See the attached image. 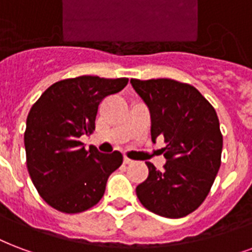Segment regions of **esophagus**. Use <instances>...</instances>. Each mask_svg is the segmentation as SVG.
<instances>
[{
    "instance_id": "esophagus-1",
    "label": "esophagus",
    "mask_w": 252,
    "mask_h": 252,
    "mask_svg": "<svg viewBox=\"0 0 252 252\" xmlns=\"http://www.w3.org/2000/svg\"><path fill=\"white\" fill-rule=\"evenodd\" d=\"M124 162H125V163H126V164H130V163H131V162H133V160L130 159V158H127V157H125V158H124Z\"/></svg>"
}]
</instances>
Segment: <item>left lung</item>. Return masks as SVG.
<instances>
[{"label": "left lung", "instance_id": "obj_1", "mask_svg": "<svg viewBox=\"0 0 252 252\" xmlns=\"http://www.w3.org/2000/svg\"><path fill=\"white\" fill-rule=\"evenodd\" d=\"M151 115V139L162 135L163 170L150 162L137 196L151 213L183 218L210 192L220 167L223 137L217 111L194 86L169 78L131 79Z\"/></svg>", "mask_w": 252, "mask_h": 252}]
</instances>
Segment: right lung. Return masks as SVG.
Returning <instances> with one entry per match:
<instances>
[{
  "mask_svg": "<svg viewBox=\"0 0 252 252\" xmlns=\"http://www.w3.org/2000/svg\"><path fill=\"white\" fill-rule=\"evenodd\" d=\"M127 78L81 75L53 83L26 119V163L42 199L61 213L77 214L95 206L106 182L124 162L119 151H86L79 138L92 134L101 101L121 92Z\"/></svg>",
  "mask_w": 252,
  "mask_h": 252,
  "instance_id": "add662e5",
  "label": "right lung"
}]
</instances>
